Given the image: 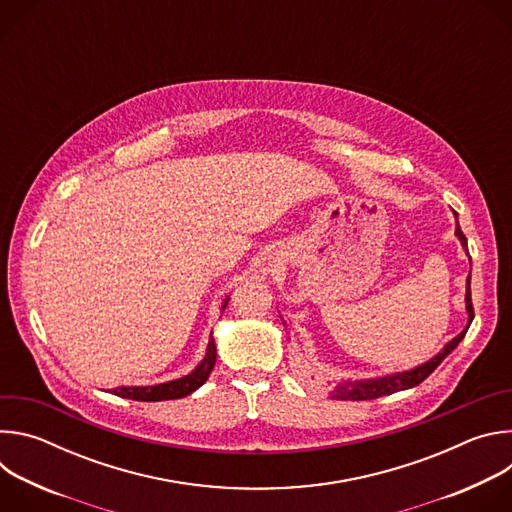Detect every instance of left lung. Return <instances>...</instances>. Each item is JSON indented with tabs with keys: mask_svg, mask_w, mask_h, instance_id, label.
Returning a JSON list of instances; mask_svg holds the SVG:
<instances>
[{
	"mask_svg": "<svg viewBox=\"0 0 512 512\" xmlns=\"http://www.w3.org/2000/svg\"><path fill=\"white\" fill-rule=\"evenodd\" d=\"M456 237L462 243L464 251L468 253V241H466L460 225H456ZM464 302H466V314H468L466 328L456 338H452L433 358H429L427 362L419 364V367L403 371V373H393V375H385V377L354 379V381L338 383L330 391V397L332 399H340V401H367V399H377V397H383V395H391V393H397V391L411 389V387L419 385L421 381H425L437 367H440L442 360L464 340V336H466V332H468V328H470V324L474 320V308H472V298H470V273H468V279H466V298H464Z\"/></svg>",
	"mask_w": 512,
	"mask_h": 512,
	"instance_id": "8db88e82",
	"label": "left lung"
}]
</instances>
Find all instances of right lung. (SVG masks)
<instances>
[{
	"instance_id": "obj_1",
	"label": "right lung",
	"mask_w": 512,
	"mask_h": 512,
	"mask_svg": "<svg viewBox=\"0 0 512 512\" xmlns=\"http://www.w3.org/2000/svg\"><path fill=\"white\" fill-rule=\"evenodd\" d=\"M229 296L223 300V306H221V312H225L227 304H229ZM214 362H216V344H214V338H212V332H210V338H208V344H206V352H204V358L196 364V367L180 377V379H174V381H166V383H160V385H145V387H117L113 389L111 393L117 395V397H123V399H133V401H168V399H180V397H186L190 393H194L198 387H202L212 369H214Z\"/></svg>"
}]
</instances>
